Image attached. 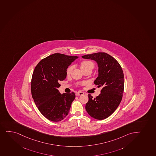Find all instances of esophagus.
I'll return each mask as SVG.
<instances>
[{"mask_svg":"<svg viewBox=\"0 0 156 156\" xmlns=\"http://www.w3.org/2000/svg\"><path fill=\"white\" fill-rule=\"evenodd\" d=\"M77 94L78 95H81L84 94V93L82 92L81 91H78L77 92Z\"/></svg>","mask_w":156,"mask_h":156,"instance_id":"obj_1","label":"esophagus"}]
</instances>
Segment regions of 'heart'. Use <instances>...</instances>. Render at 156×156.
Listing matches in <instances>:
<instances>
[{
	"mask_svg": "<svg viewBox=\"0 0 156 156\" xmlns=\"http://www.w3.org/2000/svg\"><path fill=\"white\" fill-rule=\"evenodd\" d=\"M94 67V64L93 62L90 61H84L82 62L80 64V68L82 70L87 69V68H92L93 69ZM73 67L70 66L68 67L67 70V74L69 75L71 73L72 70H73Z\"/></svg>",
	"mask_w": 156,
	"mask_h": 156,
	"instance_id": "obj_1",
	"label": "heart"
}]
</instances>
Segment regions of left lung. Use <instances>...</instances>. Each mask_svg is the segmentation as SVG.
<instances>
[{
  "label": "left lung",
  "mask_w": 156,
  "mask_h": 156,
  "mask_svg": "<svg viewBox=\"0 0 156 156\" xmlns=\"http://www.w3.org/2000/svg\"><path fill=\"white\" fill-rule=\"evenodd\" d=\"M82 58L96 62L98 76L94 83L98 87H102L100 95L95 98L88 95L86 110L93 118L103 120L115 111L122 100L124 90L122 69L117 61L106 53L87 54Z\"/></svg>",
  "instance_id": "obj_1"
}]
</instances>
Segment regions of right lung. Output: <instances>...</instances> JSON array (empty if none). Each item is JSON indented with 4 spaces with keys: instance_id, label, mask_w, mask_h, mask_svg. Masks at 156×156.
<instances>
[{
    "instance_id": "1",
    "label": "right lung",
    "mask_w": 156,
    "mask_h": 156,
    "mask_svg": "<svg viewBox=\"0 0 156 156\" xmlns=\"http://www.w3.org/2000/svg\"><path fill=\"white\" fill-rule=\"evenodd\" d=\"M78 56L54 53L41 60L32 75L31 92L39 112L47 119L60 121L69 112L75 94H61L58 90L66 78L67 69Z\"/></svg>"
}]
</instances>
